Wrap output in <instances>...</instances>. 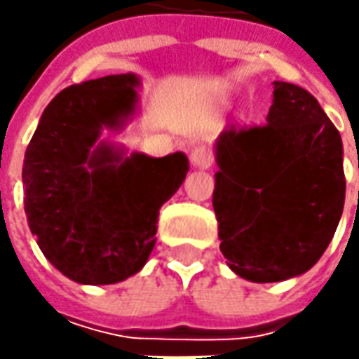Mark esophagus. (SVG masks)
I'll list each match as a JSON object with an SVG mask.
<instances>
[{
    "label": "esophagus",
    "instance_id": "34e87169",
    "mask_svg": "<svg viewBox=\"0 0 359 359\" xmlns=\"http://www.w3.org/2000/svg\"><path fill=\"white\" fill-rule=\"evenodd\" d=\"M189 159H191V165L198 168V170H208L214 161V156L212 151L205 147V145H196L189 154Z\"/></svg>",
    "mask_w": 359,
    "mask_h": 359
}]
</instances>
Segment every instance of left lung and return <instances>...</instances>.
Here are the masks:
<instances>
[{
	"label": "left lung",
	"mask_w": 359,
	"mask_h": 359,
	"mask_svg": "<svg viewBox=\"0 0 359 359\" xmlns=\"http://www.w3.org/2000/svg\"><path fill=\"white\" fill-rule=\"evenodd\" d=\"M266 121L226 130L214 145L219 250L233 273L255 283L313 268L346 200L341 137L310 91L273 81Z\"/></svg>",
	"instance_id": "1"
}]
</instances>
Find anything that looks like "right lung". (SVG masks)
I'll list each match as a JSON object with an SVG mask.
<instances>
[{"instance_id":"add662e5","label":"right lung","mask_w":359,"mask_h":359,"mask_svg":"<svg viewBox=\"0 0 359 359\" xmlns=\"http://www.w3.org/2000/svg\"><path fill=\"white\" fill-rule=\"evenodd\" d=\"M140 88L135 74L65 88L25 149L27 226L49 264L77 283H118L144 268L159 208L189 172L184 151L151 158L102 140L137 118Z\"/></svg>"}]
</instances>
